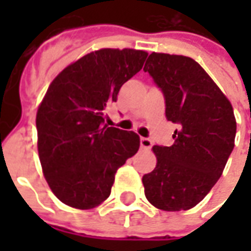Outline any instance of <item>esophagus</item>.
Here are the masks:
<instances>
[{
    "mask_svg": "<svg viewBox=\"0 0 251 251\" xmlns=\"http://www.w3.org/2000/svg\"><path fill=\"white\" fill-rule=\"evenodd\" d=\"M140 145H141V148H144V149H151L153 145V142L151 138H147V137H141V140H140Z\"/></svg>",
    "mask_w": 251,
    "mask_h": 251,
    "instance_id": "obj_1",
    "label": "esophagus"
}]
</instances>
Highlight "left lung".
Segmentation results:
<instances>
[{"label": "left lung", "mask_w": 251, "mask_h": 251, "mask_svg": "<svg viewBox=\"0 0 251 251\" xmlns=\"http://www.w3.org/2000/svg\"><path fill=\"white\" fill-rule=\"evenodd\" d=\"M144 71L163 93L167 120L177 125L171 147H153L157 164L142 177L145 196L160 210H189L215 185L234 149L232 106L191 57L153 52Z\"/></svg>", "instance_id": "obj_1"}]
</instances>
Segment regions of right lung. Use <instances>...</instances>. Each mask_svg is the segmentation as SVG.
<instances>
[{"label": "right lung", "mask_w": 251, "mask_h": 251, "mask_svg": "<svg viewBox=\"0 0 251 251\" xmlns=\"http://www.w3.org/2000/svg\"><path fill=\"white\" fill-rule=\"evenodd\" d=\"M148 53L104 48L72 63L50 84L36 115L37 149L57 199L88 210L109 198L117 169L134 156L140 137L104 125V109Z\"/></svg>", "instance_id": "1"}]
</instances>
